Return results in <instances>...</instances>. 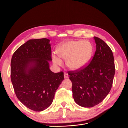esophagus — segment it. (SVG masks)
<instances>
[{
  "label": "esophagus",
  "mask_w": 128,
  "mask_h": 128,
  "mask_svg": "<svg viewBox=\"0 0 128 128\" xmlns=\"http://www.w3.org/2000/svg\"><path fill=\"white\" fill-rule=\"evenodd\" d=\"M64 78L65 79L68 78V74H66L65 72L64 74Z\"/></svg>",
  "instance_id": "1"
}]
</instances>
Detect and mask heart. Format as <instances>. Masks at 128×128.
Listing matches in <instances>:
<instances>
[{
    "instance_id": "b5f03b06",
    "label": "heart",
    "mask_w": 128,
    "mask_h": 128,
    "mask_svg": "<svg viewBox=\"0 0 128 128\" xmlns=\"http://www.w3.org/2000/svg\"><path fill=\"white\" fill-rule=\"evenodd\" d=\"M92 52L91 44L87 41H69L60 44L57 48L58 56L53 53V63L61 66L63 62L60 58L66 60V65L72 70L83 68L89 61Z\"/></svg>"
}]
</instances>
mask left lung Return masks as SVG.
I'll use <instances>...</instances> for the list:
<instances>
[{
    "instance_id": "1",
    "label": "left lung",
    "mask_w": 128,
    "mask_h": 128,
    "mask_svg": "<svg viewBox=\"0 0 128 128\" xmlns=\"http://www.w3.org/2000/svg\"><path fill=\"white\" fill-rule=\"evenodd\" d=\"M96 51L90 63L80 70L68 72L75 102L84 107L94 106L112 88L115 68L112 50L103 40L94 37Z\"/></svg>"
}]
</instances>
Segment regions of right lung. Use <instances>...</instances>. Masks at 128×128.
<instances>
[{
	"mask_svg": "<svg viewBox=\"0 0 128 128\" xmlns=\"http://www.w3.org/2000/svg\"><path fill=\"white\" fill-rule=\"evenodd\" d=\"M46 38L30 39L14 52L11 79L19 100L30 110L41 112L51 105L64 79V73L50 70L51 47Z\"/></svg>",
	"mask_w": 128,
	"mask_h": 128,
	"instance_id": "1",
	"label": "right lung"
}]
</instances>
